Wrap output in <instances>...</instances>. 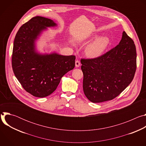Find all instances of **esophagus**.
I'll return each instance as SVG.
<instances>
[{"label": "esophagus", "mask_w": 146, "mask_h": 146, "mask_svg": "<svg viewBox=\"0 0 146 146\" xmlns=\"http://www.w3.org/2000/svg\"><path fill=\"white\" fill-rule=\"evenodd\" d=\"M75 65H76V67H77V68L79 67V66H80V61L78 60H76V62H75Z\"/></svg>", "instance_id": "34e87169"}]
</instances>
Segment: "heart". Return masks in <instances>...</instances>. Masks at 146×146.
<instances>
[{
	"mask_svg": "<svg viewBox=\"0 0 146 146\" xmlns=\"http://www.w3.org/2000/svg\"><path fill=\"white\" fill-rule=\"evenodd\" d=\"M87 39H82V41ZM109 43L107 37L103 36L97 38L92 42L89 44L86 48L85 52L87 56L90 58H96L100 56L105 50Z\"/></svg>",
	"mask_w": 146,
	"mask_h": 146,
	"instance_id": "heart-1",
	"label": "heart"
}]
</instances>
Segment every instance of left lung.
<instances>
[{"instance_id":"1","label":"left lung","mask_w":146,"mask_h":146,"mask_svg":"<svg viewBox=\"0 0 146 146\" xmlns=\"http://www.w3.org/2000/svg\"><path fill=\"white\" fill-rule=\"evenodd\" d=\"M83 91L93 103L118 96L133 79L136 51L133 40L123 31L119 44L98 57L81 59Z\"/></svg>"}]
</instances>
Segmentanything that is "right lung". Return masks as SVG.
I'll return each instance as SVG.
<instances>
[{
    "label": "right lung",
    "instance_id": "1",
    "mask_svg": "<svg viewBox=\"0 0 146 146\" xmlns=\"http://www.w3.org/2000/svg\"><path fill=\"white\" fill-rule=\"evenodd\" d=\"M56 25L49 18L36 16L20 27L14 38L13 72L24 89L36 97L51 94L61 78L75 66L74 55H41L35 51V41L41 32Z\"/></svg>",
    "mask_w": 146,
    "mask_h": 146
}]
</instances>
